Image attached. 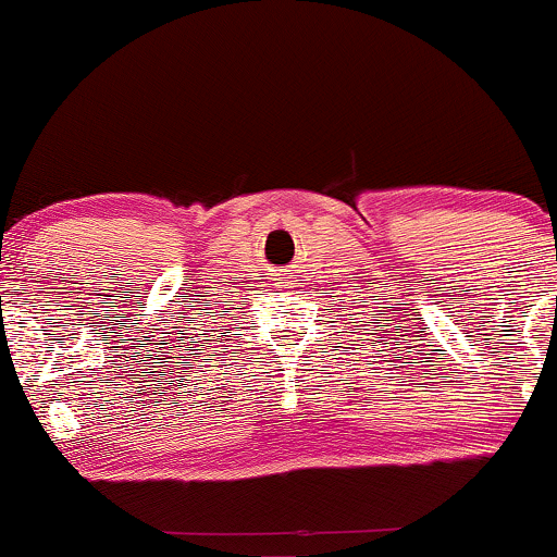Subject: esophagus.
Returning a JSON list of instances; mask_svg holds the SVG:
<instances>
[{
  "label": "esophagus",
  "mask_w": 557,
  "mask_h": 557,
  "mask_svg": "<svg viewBox=\"0 0 557 557\" xmlns=\"http://www.w3.org/2000/svg\"><path fill=\"white\" fill-rule=\"evenodd\" d=\"M287 285V280H280V283H277V287H285Z\"/></svg>",
  "instance_id": "obj_1"
}]
</instances>
